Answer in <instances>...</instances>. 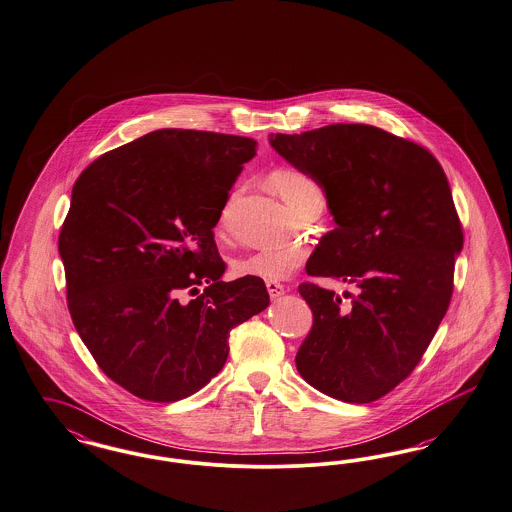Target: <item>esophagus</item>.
I'll return each instance as SVG.
<instances>
[{"instance_id":"1","label":"esophagus","mask_w":512,"mask_h":512,"mask_svg":"<svg viewBox=\"0 0 512 512\" xmlns=\"http://www.w3.org/2000/svg\"><path fill=\"white\" fill-rule=\"evenodd\" d=\"M266 289L270 293V299H280L286 293V287L278 282H266Z\"/></svg>"}]
</instances>
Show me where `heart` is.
Wrapping results in <instances>:
<instances>
[{
  "instance_id": "heart-1",
  "label": "heart",
  "mask_w": 512,
  "mask_h": 512,
  "mask_svg": "<svg viewBox=\"0 0 512 512\" xmlns=\"http://www.w3.org/2000/svg\"><path fill=\"white\" fill-rule=\"evenodd\" d=\"M270 186L286 200L287 205L301 217L312 205L324 204V190L320 183L301 169L278 167L268 177ZM234 198L228 200L221 221L226 223ZM307 251L301 246L265 247L234 261L232 270L236 276L261 278L266 282H280L303 265Z\"/></svg>"
}]
</instances>
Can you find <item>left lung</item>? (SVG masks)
<instances>
[{"label":"left lung","instance_id":"1","mask_svg":"<svg viewBox=\"0 0 512 512\" xmlns=\"http://www.w3.org/2000/svg\"><path fill=\"white\" fill-rule=\"evenodd\" d=\"M270 144L320 183L337 223L308 276L358 287L345 312L335 291L299 286L314 324L297 369L331 398L375 402L421 362L450 307L463 228L446 173L425 146L366 123L278 133Z\"/></svg>","mask_w":512,"mask_h":512}]
</instances>
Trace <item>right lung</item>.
Returning <instances> with one entry per match:
<instances>
[{"label":"right lung","instance_id":"add662e5","mask_svg":"<svg viewBox=\"0 0 512 512\" xmlns=\"http://www.w3.org/2000/svg\"><path fill=\"white\" fill-rule=\"evenodd\" d=\"M255 152L249 137L160 129L97 158L72 188L59 236L68 310L97 366L141 400L205 387L230 329L270 303L261 278L221 280L213 234Z\"/></svg>","mask_w":512,"mask_h":512}]
</instances>
